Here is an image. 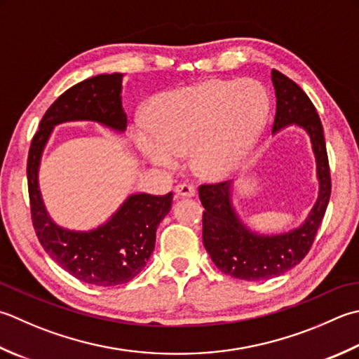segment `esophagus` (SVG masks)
<instances>
[{
	"label": "esophagus",
	"mask_w": 359,
	"mask_h": 359,
	"mask_svg": "<svg viewBox=\"0 0 359 359\" xmlns=\"http://www.w3.org/2000/svg\"><path fill=\"white\" fill-rule=\"evenodd\" d=\"M174 191H175V196H179V198H193V196L196 194L194 187L189 185V184L175 185Z\"/></svg>",
	"instance_id": "obj_1"
}]
</instances>
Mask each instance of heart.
<instances>
[{
    "mask_svg": "<svg viewBox=\"0 0 359 359\" xmlns=\"http://www.w3.org/2000/svg\"><path fill=\"white\" fill-rule=\"evenodd\" d=\"M268 90L255 79H210L157 96L149 119H140L137 144L152 163L174 166L189 151L193 166L208 177L240 168L268 123Z\"/></svg>",
    "mask_w": 359,
    "mask_h": 359,
    "instance_id": "heart-1",
    "label": "heart"
}]
</instances>
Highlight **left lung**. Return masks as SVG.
I'll return each mask as SVG.
<instances>
[{
	"mask_svg": "<svg viewBox=\"0 0 359 359\" xmlns=\"http://www.w3.org/2000/svg\"><path fill=\"white\" fill-rule=\"evenodd\" d=\"M277 110L272 133L296 124L310 135L319 179V196L305 222L278 235H259L240 219L231 202L233 180L201 185L203 205V245L216 268L230 277L245 282H264L297 266L310 252L314 236L324 219L332 194V179L320 118L310 97L296 82L272 69Z\"/></svg>",
	"mask_w": 359,
	"mask_h": 359,
	"instance_id": "1",
	"label": "left lung"
}]
</instances>
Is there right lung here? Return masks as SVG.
Segmentation results:
<instances>
[{"label": "right lung", "instance_id": "add662e5", "mask_svg": "<svg viewBox=\"0 0 359 359\" xmlns=\"http://www.w3.org/2000/svg\"><path fill=\"white\" fill-rule=\"evenodd\" d=\"M123 74H100L76 83L46 110L27 156L32 226L46 254L81 282L116 286L137 277L156 245V231L170 213L172 193L130 194L107 222L93 230L76 231L57 226L48 215L39 189L41 154L57 124L95 121L116 132L128 128L121 102Z\"/></svg>", "mask_w": 359, "mask_h": 359}]
</instances>
